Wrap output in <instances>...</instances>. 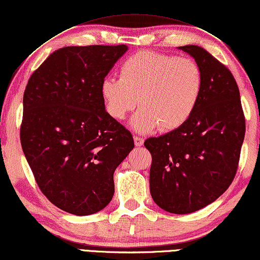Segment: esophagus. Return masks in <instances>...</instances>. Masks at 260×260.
<instances>
[{
  "mask_svg": "<svg viewBox=\"0 0 260 260\" xmlns=\"http://www.w3.org/2000/svg\"><path fill=\"white\" fill-rule=\"evenodd\" d=\"M134 141H135V145L136 146H142L143 144H144V139L141 138V137H138V136H135Z\"/></svg>",
  "mask_w": 260,
  "mask_h": 260,
  "instance_id": "esophagus-1",
  "label": "esophagus"
}]
</instances>
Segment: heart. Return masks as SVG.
Returning <instances> with one entry per match:
<instances>
[{
	"label": "heart",
	"mask_w": 260,
	"mask_h": 260,
	"mask_svg": "<svg viewBox=\"0 0 260 260\" xmlns=\"http://www.w3.org/2000/svg\"><path fill=\"white\" fill-rule=\"evenodd\" d=\"M202 89V70L194 59L154 51L130 55L119 79L106 78L101 83L106 110L114 119L122 121L137 103L142 106L131 119L141 134L182 126L197 109Z\"/></svg>",
	"instance_id": "heart-1"
}]
</instances>
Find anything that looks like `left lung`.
Here are the masks:
<instances>
[{
  "label": "left lung",
  "mask_w": 260,
  "mask_h": 260,
  "mask_svg": "<svg viewBox=\"0 0 260 260\" xmlns=\"http://www.w3.org/2000/svg\"><path fill=\"white\" fill-rule=\"evenodd\" d=\"M202 70L203 89L185 124L144 145L152 155L150 191L161 209L189 214L210 205L231 185L238 169L245 117L231 72L197 45L180 46Z\"/></svg>",
  "instance_id": "1"
}]
</instances>
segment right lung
Returning <instances> with one entry per match:
<instances>
[{"instance_id":"obj_1","label":"right lung","mask_w":260,"mask_h":260,"mask_svg":"<svg viewBox=\"0 0 260 260\" xmlns=\"http://www.w3.org/2000/svg\"><path fill=\"white\" fill-rule=\"evenodd\" d=\"M126 50L62 47L34 72L24 90V155L42 193L70 214L105 208L114 195V172L135 146L101 95L102 81Z\"/></svg>"}]
</instances>
